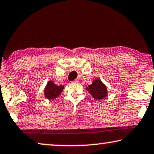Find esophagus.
Wrapping results in <instances>:
<instances>
[{"label": "esophagus", "instance_id": "esophagus-1", "mask_svg": "<svg viewBox=\"0 0 154 154\" xmlns=\"http://www.w3.org/2000/svg\"><path fill=\"white\" fill-rule=\"evenodd\" d=\"M73 82H75V83H77V82H79V79H75V80H74Z\"/></svg>", "mask_w": 154, "mask_h": 154}]
</instances>
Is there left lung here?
Returning <instances> with one entry per match:
<instances>
[{"label":"left lung","instance_id":"obj_1","mask_svg":"<svg viewBox=\"0 0 154 154\" xmlns=\"http://www.w3.org/2000/svg\"><path fill=\"white\" fill-rule=\"evenodd\" d=\"M86 89L96 100H101L108 95L107 88L100 79H95L91 85L88 86Z\"/></svg>","mask_w":154,"mask_h":154}]
</instances>
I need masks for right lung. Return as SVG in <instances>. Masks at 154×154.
Instances as JSON below:
<instances>
[{"label":"right lung","mask_w":154,"mask_h":154,"mask_svg":"<svg viewBox=\"0 0 154 154\" xmlns=\"http://www.w3.org/2000/svg\"><path fill=\"white\" fill-rule=\"evenodd\" d=\"M64 89V86L55 85L52 81H49L44 89V95L48 99L52 100L58 97Z\"/></svg>","instance_id":"obj_1"}]
</instances>
